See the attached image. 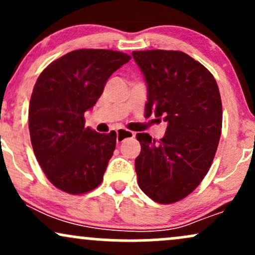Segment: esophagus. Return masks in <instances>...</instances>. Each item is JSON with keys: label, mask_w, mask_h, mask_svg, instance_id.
Instances as JSON below:
<instances>
[{"label": "esophagus", "mask_w": 255, "mask_h": 255, "mask_svg": "<svg viewBox=\"0 0 255 255\" xmlns=\"http://www.w3.org/2000/svg\"><path fill=\"white\" fill-rule=\"evenodd\" d=\"M134 136H135V133H134V131L124 129V128H120V129L116 130V141H118V144L122 142L126 139H129V137Z\"/></svg>", "instance_id": "1"}]
</instances>
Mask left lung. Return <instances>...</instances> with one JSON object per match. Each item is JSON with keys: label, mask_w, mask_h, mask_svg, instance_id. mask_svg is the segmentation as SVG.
<instances>
[{"label": "left lung", "mask_w": 255, "mask_h": 255, "mask_svg": "<svg viewBox=\"0 0 255 255\" xmlns=\"http://www.w3.org/2000/svg\"><path fill=\"white\" fill-rule=\"evenodd\" d=\"M147 84L145 115L168 122L156 141L137 133V184L159 204L191 194L209 171L222 133V101L213 75L182 51H133Z\"/></svg>", "instance_id": "obj_1"}]
</instances>
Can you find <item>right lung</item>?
<instances>
[{"mask_svg": "<svg viewBox=\"0 0 255 255\" xmlns=\"http://www.w3.org/2000/svg\"><path fill=\"white\" fill-rule=\"evenodd\" d=\"M129 60L120 51L79 49L38 77L28 108L31 144L48 180L61 191L84 194L103 180L116 133L85 127L84 114L101 97L110 75Z\"/></svg>", "mask_w": 255, "mask_h": 255, "instance_id": "obj_1", "label": "right lung"}]
</instances>
